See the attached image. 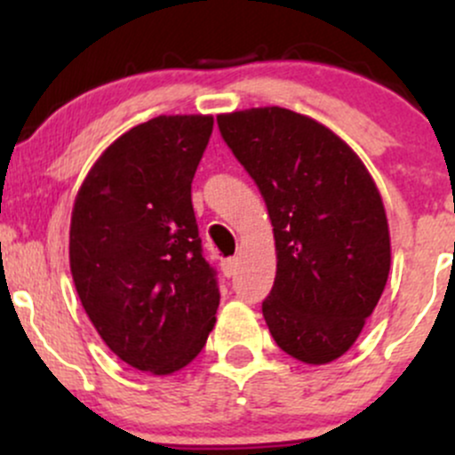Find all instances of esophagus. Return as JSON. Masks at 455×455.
Masks as SVG:
<instances>
[{
    "label": "esophagus",
    "mask_w": 455,
    "mask_h": 455,
    "mask_svg": "<svg viewBox=\"0 0 455 455\" xmlns=\"http://www.w3.org/2000/svg\"><path fill=\"white\" fill-rule=\"evenodd\" d=\"M237 267H239V263H237V259H235V257H231V259H224L222 263H220L222 274L227 275V278H233V275L237 274Z\"/></svg>",
    "instance_id": "1"
}]
</instances>
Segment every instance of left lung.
<instances>
[{
	"instance_id": "left-lung-1",
	"label": "left lung",
	"mask_w": 455,
	"mask_h": 455,
	"mask_svg": "<svg viewBox=\"0 0 455 455\" xmlns=\"http://www.w3.org/2000/svg\"><path fill=\"white\" fill-rule=\"evenodd\" d=\"M218 128L267 205L278 267L263 316L304 363L342 357L387 284L389 227L377 184L331 130L289 108L220 115Z\"/></svg>"
}]
</instances>
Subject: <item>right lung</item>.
Here are the masks:
<instances>
[{"mask_svg": "<svg viewBox=\"0 0 455 455\" xmlns=\"http://www.w3.org/2000/svg\"><path fill=\"white\" fill-rule=\"evenodd\" d=\"M210 115H160L122 134L78 190L70 271L87 316L122 362L181 370L205 347L220 304L203 257L192 180Z\"/></svg>", "mask_w": 455, "mask_h": 455, "instance_id": "add662e5", "label": "right lung"}]
</instances>
